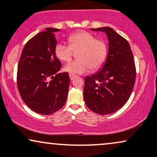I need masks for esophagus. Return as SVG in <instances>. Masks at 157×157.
<instances>
[{"mask_svg": "<svg viewBox=\"0 0 157 157\" xmlns=\"http://www.w3.org/2000/svg\"><path fill=\"white\" fill-rule=\"evenodd\" d=\"M69 77H70V80H74V78H75V75H71V74H70V75H69Z\"/></svg>", "mask_w": 157, "mask_h": 157, "instance_id": "34e87169", "label": "esophagus"}]
</instances>
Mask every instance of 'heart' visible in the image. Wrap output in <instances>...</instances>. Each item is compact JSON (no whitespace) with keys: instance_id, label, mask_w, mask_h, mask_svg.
I'll list each match as a JSON object with an SVG mask.
<instances>
[{"instance_id":"b5f03b06","label":"heart","mask_w":157,"mask_h":157,"mask_svg":"<svg viewBox=\"0 0 157 157\" xmlns=\"http://www.w3.org/2000/svg\"><path fill=\"white\" fill-rule=\"evenodd\" d=\"M67 46L58 43L55 47V55L59 60L68 62L76 54L77 60L68 63L64 66V71L71 75H81L91 70H97L104 64L108 55V46L105 40L97 39L88 32H80L68 38Z\"/></svg>"}]
</instances>
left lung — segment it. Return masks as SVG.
Instances as JSON below:
<instances>
[{
    "mask_svg": "<svg viewBox=\"0 0 157 157\" xmlns=\"http://www.w3.org/2000/svg\"><path fill=\"white\" fill-rule=\"evenodd\" d=\"M91 30L106 34L109 52L102 69L85 78L84 100L94 112L109 114L121 109L131 96L136 80L134 56L128 42L111 27Z\"/></svg>",
    "mask_w": 157,
    "mask_h": 157,
    "instance_id": "obj_1",
    "label": "left lung"
}]
</instances>
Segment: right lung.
<instances>
[{
  "label": "right lung",
  "instance_id": "1",
  "mask_svg": "<svg viewBox=\"0 0 157 157\" xmlns=\"http://www.w3.org/2000/svg\"><path fill=\"white\" fill-rule=\"evenodd\" d=\"M59 31L46 28L30 39L23 48L17 66L20 95L30 109L40 114L58 111L68 96L69 76L68 72L58 74L62 65L55 55V33Z\"/></svg>",
  "mask_w": 157,
  "mask_h": 157
}]
</instances>
